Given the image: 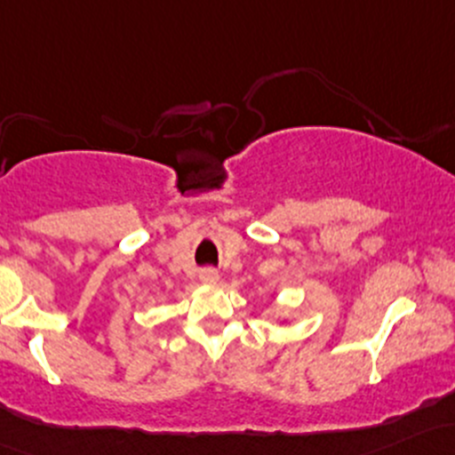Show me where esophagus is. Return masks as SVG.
I'll list each match as a JSON object with an SVG mask.
<instances>
[{
  "label": "esophagus",
  "mask_w": 455,
  "mask_h": 455,
  "mask_svg": "<svg viewBox=\"0 0 455 455\" xmlns=\"http://www.w3.org/2000/svg\"><path fill=\"white\" fill-rule=\"evenodd\" d=\"M198 278H201L203 283L213 284L218 281V272L213 267H204V269H201V274H198Z\"/></svg>",
  "instance_id": "1"
}]
</instances>
